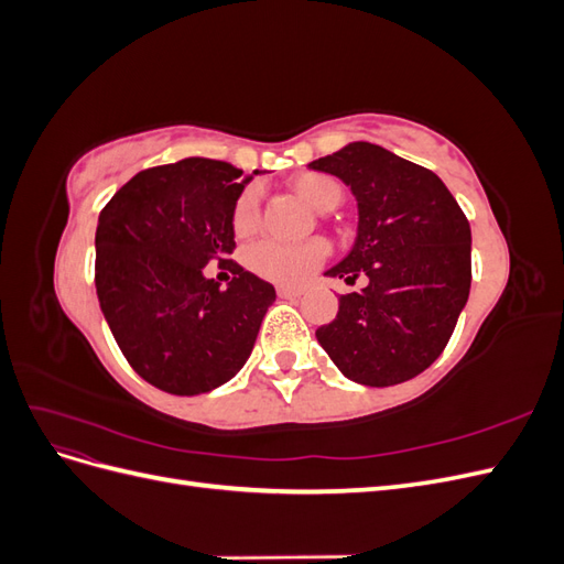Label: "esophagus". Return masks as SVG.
Listing matches in <instances>:
<instances>
[{
  "instance_id": "1",
  "label": "esophagus",
  "mask_w": 564,
  "mask_h": 564,
  "mask_svg": "<svg viewBox=\"0 0 564 564\" xmlns=\"http://www.w3.org/2000/svg\"><path fill=\"white\" fill-rule=\"evenodd\" d=\"M301 294H303V289H299V286H278L280 299H299Z\"/></svg>"
}]
</instances>
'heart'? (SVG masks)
<instances>
[{
    "mask_svg": "<svg viewBox=\"0 0 564 564\" xmlns=\"http://www.w3.org/2000/svg\"><path fill=\"white\" fill-rule=\"evenodd\" d=\"M289 187H292V191L315 212H329L340 202V197H344V187H340L336 178L317 172H303L294 176L289 181ZM256 224H259V193H256L253 187H247L235 202L232 230L245 237L256 228ZM327 251V245L319 240L301 245L263 240L256 242L247 251V263L253 272H259L265 280L280 284H299L305 278H311V272L324 261Z\"/></svg>",
    "mask_w": 564,
    "mask_h": 564,
    "instance_id": "heart-1",
    "label": "heart"
}]
</instances>
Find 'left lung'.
<instances>
[{"instance_id": "1", "label": "left lung", "mask_w": 564, "mask_h": 564, "mask_svg": "<svg viewBox=\"0 0 564 564\" xmlns=\"http://www.w3.org/2000/svg\"><path fill=\"white\" fill-rule=\"evenodd\" d=\"M338 176L357 199L350 253L327 270L362 292L338 299L334 322L315 332L344 377L395 386L429 369L470 292V226L431 169L373 143H348L308 164Z\"/></svg>"}]
</instances>
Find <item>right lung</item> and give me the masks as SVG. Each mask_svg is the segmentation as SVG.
Here are the masks:
<instances>
[{
    "label": "right lung",
    "mask_w": 564,
    "mask_h": 564,
    "mask_svg": "<svg viewBox=\"0 0 564 564\" xmlns=\"http://www.w3.org/2000/svg\"><path fill=\"white\" fill-rule=\"evenodd\" d=\"M249 181L228 162L187 158L135 174L98 216L100 311L133 371L172 395L230 381L275 301V286L228 261ZM212 260L234 272L228 290L203 278Z\"/></svg>",
    "instance_id": "1"
}]
</instances>
